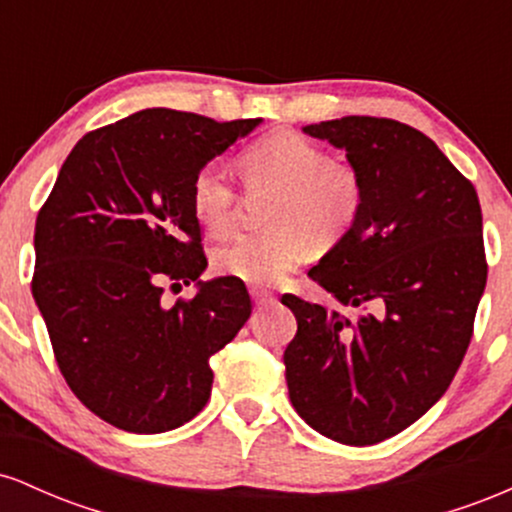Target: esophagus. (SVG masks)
<instances>
[{"instance_id":"esophagus-1","label":"esophagus","mask_w":512,"mask_h":512,"mask_svg":"<svg viewBox=\"0 0 512 512\" xmlns=\"http://www.w3.org/2000/svg\"><path fill=\"white\" fill-rule=\"evenodd\" d=\"M250 296H252V301H255L257 305H269V303L276 301V298L267 289H257V286H252Z\"/></svg>"}]
</instances>
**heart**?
<instances>
[{
  "label": "heart",
  "instance_id": "heart-1",
  "mask_svg": "<svg viewBox=\"0 0 512 512\" xmlns=\"http://www.w3.org/2000/svg\"><path fill=\"white\" fill-rule=\"evenodd\" d=\"M255 195H272L260 236H238L214 252V267L245 284H274L310 252L344 236L363 204V180L351 163L332 161L322 146L293 132H272L240 156ZM192 214L204 231L221 236L236 219L238 195L216 166L192 178Z\"/></svg>",
  "mask_w": 512,
  "mask_h": 512
}]
</instances>
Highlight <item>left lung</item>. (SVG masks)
I'll return each instance as SVG.
<instances>
[{
  "instance_id": "obj_1",
  "label": "left lung",
  "mask_w": 512,
  "mask_h": 512,
  "mask_svg": "<svg viewBox=\"0 0 512 512\" xmlns=\"http://www.w3.org/2000/svg\"><path fill=\"white\" fill-rule=\"evenodd\" d=\"M363 180L356 221L308 276L354 317L284 296L298 332L286 385L298 416L344 445H375L426 414L455 378L486 289L474 185L419 129L346 115L303 127Z\"/></svg>"
}]
</instances>
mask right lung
<instances>
[{"label": "right lung", "instance_id": "right-lung-1", "mask_svg": "<svg viewBox=\"0 0 512 512\" xmlns=\"http://www.w3.org/2000/svg\"><path fill=\"white\" fill-rule=\"evenodd\" d=\"M262 122L146 108L81 137L35 221L33 298L81 404L129 433L173 431L211 395L209 358L252 313L233 276L202 281L192 178ZM196 281L170 309L160 281Z\"/></svg>", "mask_w": 512, "mask_h": 512}]
</instances>
